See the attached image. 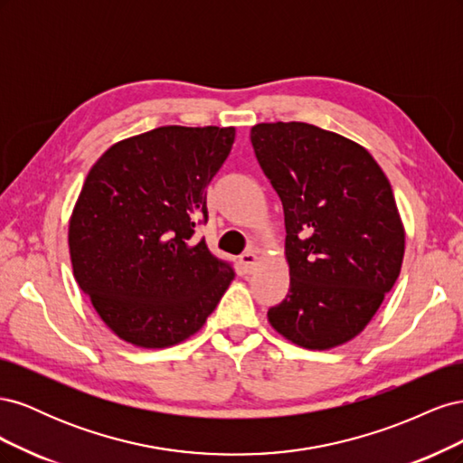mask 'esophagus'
Returning <instances> with one entry per match:
<instances>
[{
	"label": "esophagus",
	"mask_w": 463,
	"mask_h": 463,
	"mask_svg": "<svg viewBox=\"0 0 463 463\" xmlns=\"http://www.w3.org/2000/svg\"><path fill=\"white\" fill-rule=\"evenodd\" d=\"M240 260H241V264H243V269L247 270V272H250L255 269V264H257V255H255V250H245V253L240 257Z\"/></svg>",
	"instance_id": "esophagus-1"
}]
</instances>
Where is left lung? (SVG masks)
Listing matches in <instances>:
<instances>
[{
  "instance_id": "8db88e82",
  "label": "left lung",
  "mask_w": 463,
  "mask_h": 463,
  "mask_svg": "<svg viewBox=\"0 0 463 463\" xmlns=\"http://www.w3.org/2000/svg\"><path fill=\"white\" fill-rule=\"evenodd\" d=\"M250 143L286 220L289 293L270 325L307 349L342 345L402 270L405 232L390 181L361 145L317 125L259 123Z\"/></svg>"
}]
</instances>
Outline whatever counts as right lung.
I'll return each instance as SVG.
<instances>
[{
    "instance_id": "right-lung-1",
    "label": "right lung",
    "mask_w": 463,
    "mask_h": 463,
    "mask_svg": "<svg viewBox=\"0 0 463 463\" xmlns=\"http://www.w3.org/2000/svg\"><path fill=\"white\" fill-rule=\"evenodd\" d=\"M235 128L165 125L109 146L90 167L69 220L79 288L106 326L160 349L199 332L230 288L232 264L194 237L206 185Z\"/></svg>"
}]
</instances>
